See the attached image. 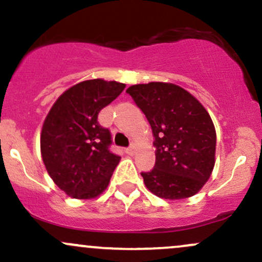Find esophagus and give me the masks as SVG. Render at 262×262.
I'll return each instance as SVG.
<instances>
[{"instance_id":"34e87169","label":"esophagus","mask_w":262,"mask_h":262,"mask_svg":"<svg viewBox=\"0 0 262 262\" xmlns=\"http://www.w3.org/2000/svg\"><path fill=\"white\" fill-rule=\"evenodd\" d=\"M125 151H127V154H129V155H133L135 152V144L132 143L130 145H129V148L125 149Z\"/></svg>"}]
</instances>
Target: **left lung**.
Instances as JSON below:
<instances>
[{
    "label": "left lung",
    "mask_w": 262,
    "mask_h": 262,
    "mask_svg": "<svg viewBox=\"0 0 262 262\" xmlns=\"http://www.w3.org/2000/svg\"><path fill=\"white\" fill-rule=\"evenodd\" d=\"M127 93L145 114L155 138V166L141 172L146 188L165 200L194 196L215 162L217 135L209 113L173 83H139Z\"/></svg>",
    "instance_id": "left-lung-1"
}]
</instances>
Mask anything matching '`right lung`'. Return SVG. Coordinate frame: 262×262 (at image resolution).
<instances>
[{
	"instance_id": "right-lung-1",
	"label": "right lung",
	"mask_w": 262,
	"mask_h": 262,
	"mask_svg": "<svg viewBox=\"0 0 262 262\" xmlns=\"http://www.w3.org/2000/svg\"><path fill=\"white\" fill-rule=\"evenodd\" d=\"M124 83L102 79L76 83L53 104L43 123L40 151L49 176L68 196L90 200L107 188L121 156L98 113L116 100Z\"/></svg>"
}]
</instances>
